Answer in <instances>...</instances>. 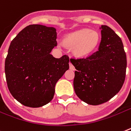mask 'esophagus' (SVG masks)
<instances>
[{
    "instance_id": "obj_1",
    "label": "esophagus",
    "mask_w": 131,
    "mask_h": 131,
    "mask_svg": "<svg viewBox=\"0 0 131 131\" xmlns=\"http://www.w3.org/2000/svg\"><path fill=\"white\" fill-rule=\"evenodd\" d=\"M69 67H70V69L72 70V71H74V67L72 65V64L71 62H69Z\"/></svg>"
}]
</instances>
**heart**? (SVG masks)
Instances as JSON below:
<instances>
[{
    "label": "heart",
    "instance_id": "obj_1",
    "mask_svg": "<svg viewBox=\"0 0 131 131\" xmlns=\"http://www.w3.org/2000/svg\"><path fill=\"white\" fill-rule=\"evenodd\" d=\"M99 40L100 36L97 32L82 29L67 35L64 42L68 47H74V52L76 55L84 57L94 50Z\"/></svg>",
    "mask_w": 131,
    "mask_h": 131
}]
</instances>
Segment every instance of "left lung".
<instances>
[{
  "instance_id": "left-lung-1",
  "label": "left lung",
  "mask_w": 131,
  "mask_h": 131,
  "mask_svg": "<svg viewBox=\"0 0 131 131\" xmlns=\"http://www.w3.org/2000/svg\"><path fill=\"white\" fill-rule=\"evenodd\" d=\"M99 50L83 59H71L77 71L73 81L78 97L98 105L119 92L125 82L127 56L121 39L111 28L102 25Z\"/></svg>"
}]
</instances>
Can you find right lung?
I'll return each mask as SVG.
<instances>
[{
  "label": "right lung",
  "mask_w": 131,
  "mask_h": 131,
  "mask_svg": "<svg viewBox=\"0 0 131 131\" xmlns=\"http://www.w3.org/2000/svg\"><path fill=\"white\" fill-rule=\"evenodd\" d=\"M56 28L30 25L10 45L5 60V75L10 93L26 106L37 108L53 99L55 85L69 69V57L50 54L57 45Z\"/></svg>",
  "instance_id": "add662e5"
}]
</instances>
